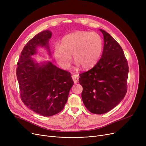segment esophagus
I'll list each match as a JSON object with an SVG mask.
<instances>
[{
	"mask_svg": "<svg viewBox=\"0 0 146 146\" xmlns=\"http://www.w3.org/2000/svg\"><path fill=\"white\" fill-rule=\"evenodd\" d=\"M72 79L74 83H77L79 82V76L77 74H73L72 75Z\"/></svg>",
	"mask_w": 146,
	"mask_h": 146,
	"instance_id": "obj_1",
	"label": "esophagus"
}]
</instances>
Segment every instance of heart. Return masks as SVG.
<instances>
[{
    "instance_id": "obj_1",
    "label": "heart",
    "mask_w": 146,
    "mask_h": 146,
    "mask_svg": "<svg viewBox=\"0 0 146 146\" xmlns=\"http://www.w3.org/2000/svg\"><path fill=\"white\" fill-rule=\"evenodd\" d=\"M103 50L102 38L96 33L78 31L65 36L60 47L54 51L55 58L60 66L68 68L74 60L84 68L92 67L100 58Z\"/></svg>"
}]
</instances>
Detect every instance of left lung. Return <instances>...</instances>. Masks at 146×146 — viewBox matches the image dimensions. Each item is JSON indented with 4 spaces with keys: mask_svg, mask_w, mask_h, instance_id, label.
I'll list each match as a JSON object with an SVG mask.
<instances>
[{
    "mask_svg": "<svg viewBox=\"0 0 146 146\" xmlns=\"http://www.w3.org/2000/svg\"><path fill=\"white\" fill-rule=\"evenodd\" d=\"M100 31L104 39L102 57L92 68L80 74L79 79L83 104L95 114L109 112L124 99L128 74L123 50L108 33Z\"/></svg>",
    "mask_w": 146,
    "mask_h": 146,
    "instance_id": "8db88e82",
    "label": "left lung"
}]
</instances>
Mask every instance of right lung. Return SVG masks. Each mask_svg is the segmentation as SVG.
I'll return each mask as SVG.
<instances>
[{
	"mask_svg": "<svg viewBox=\"0 0 146 146\" xmlns=\"http://www.w3.org/2000/svg\"><path fill=\"white\" fill-rule=\"evenodd\" d=\"M52 35L45 30L35 35L23 48L17 68L21 99L28 108L44 117L63 110L74 82L71 73L61 70L50 61L35 63L32 56L38 45L45 47L50 54L48 41Z\"/></svg>",
	"mask_w": 146,
	"mask_h": 146,
	"instance_id": "add662e5",
	"label": "right lung"
}]
</instances>
